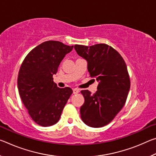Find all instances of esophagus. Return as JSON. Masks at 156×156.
Returning <instances> with one entry per match:
<instances>
[{"instance_id": "34e87169", "label": "esophagus", "mask_w": 156, "mask_h": 156, "mask_svg": "<svg viewBox=\"0 0 156 156\" xmlns=\"http://www.w3.org/2000/svg\"><path fill=\"white\" fill-rule=\"evenodd\" d=\"M79 91H79V89H73V93L74 94H78Z\"/></svg>"}]
</instances>
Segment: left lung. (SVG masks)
Returning a JSON list of instances; mask_svg holds the SVG:
<instances>
[{
  "label": "left lung",
  "instance_id": "left-lung-1",
  "mask_svg": "<svg viewBox=\"0 0 156 156\" xmlns=\"http://www.w3.org/2000/svg\"><path fill=\"white\" fill-rule=\"evenodd\" d=\"M74 48L87 61L91 77L98 82L95 94L81 91L84 98L81 118L91 127H102L112 122L127 98L130 78L126 63L119 53L106 44L89 47L75 44Z\"/></svg>",
  "mask_w": 156,
  "mask_h": 156
}]
</instances>
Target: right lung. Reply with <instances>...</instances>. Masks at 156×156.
Returning <instances> with one entry per match:
<instances>
[{
    "label": "right lung",
    "mask_w": 156,
    "mask_h": 156,
    "mask_svg": "<svg viewBox=\"0 0 156 156\" xmlns=\"http://www.w3.org/2000/svg\"><path fill=\"white\" fill-rule=\"evenodd\" d=\"M73 47L59 41H45L31 50L20 66L18 76L20 98L32 120L42 126L58 122L73 93L69 87H58L53 78Z\"/></svg>",
    "instance_id": "add662e5"
}]
</instances>
